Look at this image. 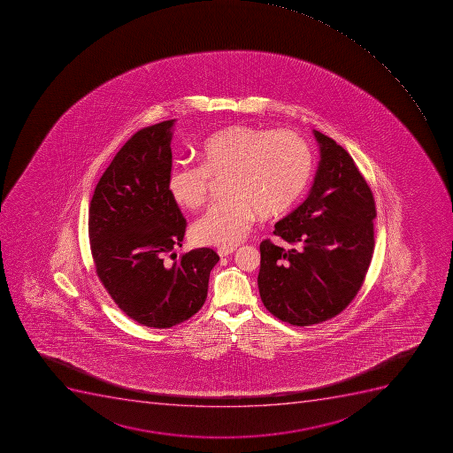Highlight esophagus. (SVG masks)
<instances>
[{
    "label": "esophagus",
    "instance_id": "1",
    "mask_svg": "<svg viewBox=\"0 0 453 453\" xmlns=\"http://www.w3.org/2000/svg\"><path fill=\"white\" fill-rule=\"evenodd\" d=\"M234 251H235V248L222 247L218 250V254H219V257H228L231 256Z\"/></svg>",
    "mask_w": 453,
    "mask_h": 453
}]
</instances>
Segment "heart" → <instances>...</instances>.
I'll list each match as a JSON object with an SVG mask.
<instances>
[{
    "label": "heart",
    "instance_id": "b5f03b06",
    "mask_svg": "<svg viewBox=\"0 0 453 453\" xmlns=\"http://www.w3.org/2000/svg\"><path fill=\"white\" fill-rule=\"evenodd\" d=\"M201 165L179 163L169 189L183 208L205 205L215 181L224 179L225 201L209 208L190 228L196 244L234 247L261 218L288 212L306 189L311 153L295 131L231 126L206 138Z\"/></svg>",
    "mask_w": 453,
    "mask_h": 453
}]
</instances>
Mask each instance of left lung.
<instances>
[{"mask_svg":"<svg viewBox=\"0 0 453 453\" xmlns=\"http://www.w3.org/2000/svg\"><path fill=\"white\" fill-rule=\"evenodd\" d=\"M320 151L302 205L274 235L290 248L260 244L258 288L272 315L295 326L334 318L361 288L374 252V196L349 153L313 130Z\"/></svg>","mask_w":453,"mask_h":453,"instance_id":"left-lung-1","label":"left lung"}]
</instances>
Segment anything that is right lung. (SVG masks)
I'll return each mask as SVG.
<instances>
[{
    "instance_id": "add662e5",
    "label": "right lung",
    "mask_w": 453,
    "mask_h": 453,
    "mask_svg": "<svg viewBox=\"0 0 453 453\" xmlns=\"http://www.w3.org/2000/svg\"><path fill=\"white\" fill-rule=\"evenodd\" d=\"M173 126L169 119L146 127L121 147L95 188L88 222L104 288L128 318L157 329L201 311L219 261L211 248H197L165 263L186 231L169 189Z\"/></svg>"
}]
</instances>
